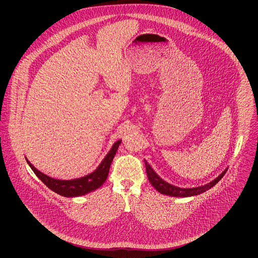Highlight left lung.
Masks as SVG:
<instances>
[{
    "label": "left lung",
    "mask_w": 258,
    "mask_h": 258,
    "mask_svg": "<svg viewBox=\"0 0 258 258\" xmlns=\"http://www.w3.org/2000/svg\"><path fill=\"white\" fill-rule=\"evenodd\" d=\"M145 165H146L148 179L152 185L160 194L175 197H188L200 195V194L208 190L211 187H213L224 176V174L226 172V170H224L220 176H218L215 180H213L212 182H210L207 184L197 186V187H191V188H184V187H179V186H175L173 184H168L167 182L162 180L160 176L153 170V168L150 166V164L146 160H145Z\"/></svg>",
    "instance_id": "left-lung-1"
}]
</instances>
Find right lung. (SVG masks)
<instances>
[{
  "label": "right lung",
  "mask_w": 258,
  "mask_h": 258,
  "mask_svg": "<svg viewBox=\"0 0 258 258\" xmlns=\"http://www.w3.org/2000/svg\"><path fill=\"white\" fill-rule=\"evenodd\" d=\"M121 141L122 140H118L112 146L109 153L106 155L104 160L101 161V163L98 165V168L95 171L92 172L91 174H88L82 178L74 180H58L51 178L49 176L43 174L42 172L38 171L29 160H26L32 168V170L35 172V174L39 178V180H41L42 183L46 186H48L54 192L64 197H80L97 189L106 181L109 173L111 162L116 155V152L119 148V145L121 144Z\"/></svg>",
  "instance_id": "add662e5"
}]
</instances>
